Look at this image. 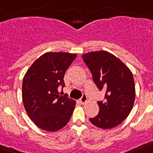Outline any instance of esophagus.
Masks as SVG:
<instances>
[{"label":"esophagus","mask_w":153,"mask_h":153,"mask_svg":"<svg viewBox=\"0 0 153 153\" xmlns=\"http://www.w3.org/2000/svg\"><path fill=\"white\" fill-rule=\"evenodd\" d=\"M87 100H88V98H87V96H86V95H85V94L82 95V97L80 99V102L82 104H84V103H85V102H87Z\"/></svg>","instance_id":"esophagus-1"}]
</instances>
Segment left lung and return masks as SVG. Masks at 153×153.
I'll return each instance as SVG.
<instances>
[{
    "label": "left lung",
    "instance_id": "left-lung-1",
    "mask_svg": "<svg viewBox=\"0 0 153 153\" xmlns=\"http://www.w3.org/2000/svg\"><path fill=\"white\" fill-rule=\"evenodd\" d=\"M99 90H105L104 101L98 102L99 112L89 120L103 129L116 127L128 117L135 99L133 75L127 66L106 51L82 54Z\"/></svg>",
    "mask_w": 153,
    "mask_h": 153
}]
</instances>
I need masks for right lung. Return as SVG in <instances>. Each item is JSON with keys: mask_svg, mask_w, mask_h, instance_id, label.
Segmentation results:
<instances>
[{"mask_svg": "<svg viewBox=\"0 0 153 153\" xmlns=\"http://www.w3.org/2000/svg\"><path fill=\"white\" fill-rule=\"evenodd\" d=\"M76 54L46 52L34 61L25 73L22 100L27 115L38 128L56 132L67 125L76 102L58 95L65 87L64 76Z\"/></svg>", "mask_w": 153, "mask_h": 153, "instance_id": "1", "label": "right lung"}]
</instances>
